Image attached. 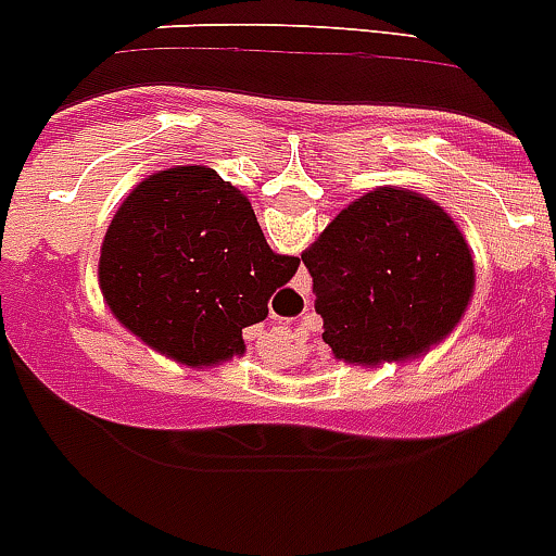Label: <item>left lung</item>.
Instances as JSON below:
<instances>
[{
  "instance_id": "left-lung-1",
  "label": "left lung",
  "mask_w": 556,
  "mask_h": 556,
  "mask_svg": "<svg viewBox=\"0 0 556 556\" xmlns=\"http://www.w3.org/2000/svg\"><path fill=\"white\" fill-rule=\"evenodd\" d=\"M324 343L343 363L429 352L465 315L473 257L446 210L404 188H377L340 210L302 254Z\"/></svg>"
}]
</instances>
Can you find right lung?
Listing matches in <instances>:
<instances>
[{
  "instance_id": "right-lung-1",
  "label": "right lung",
  "mask_w": 556,
  "mask_h": 556,
  "mask_svg": "<svg viewBox=\"0 0 556 556\" xmlns=\"http://www.w3.org/2000/svg\"><path fill=\"white\" fill-rule=\"evenodd\" d=\"M299 257L263 238L252 202L207 166H177L135 185L110 222L99 288L132 334L182 365L243 354V329Z\"/></svg>"
}]
</instances>
